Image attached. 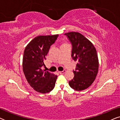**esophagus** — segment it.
Listing matches in <instances>:
<instances>
[{
    "mask_svg": "<svg viewBox=\"0 0 120 120\" xmlns=\"http://www.w3.org/2000/svg\"><path fill=\"white\" fill-rule=\"evenodd\" d=\"M65 72V70H63V71H59L58 73L59 74H64Z\"/></svg>",
    "mask_w": 120,
    "mask_h": 120,
    "instance_id": "1",
    "label": "esophagus"
}]
</instances>
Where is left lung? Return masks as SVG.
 <instances>
[{
	"label": "left lung",
	"mask_w": 120,
	"mask_h": 120,
	"mask_svg": "<svg viewBox=\"0 0 120 120\" xmlns=\"http://www.w3.org/2000/svg\"><path fill=\"white\" fill-rule=\"evenodd\" d=\"M72 45L71 57L78 62L73 70L74 77L69 85L76 91H82L92 84L98 74L99 62L97 51L92 42L81 34H64Z\"/></svg>",
	"instance_id": "obj_1"
}]
</instances>
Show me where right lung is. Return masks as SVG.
Segmentation results:
<instances>
[{"label": "right lung", "instance_id": "obj_1", "mask_svg": "<svg viewBox=\"0 0 120 120\" xmlns=\"http://www.w3.org/2000/svg\"><path fill=\"white\" fill-rule=\"evenodd\" d=\"M58 37L40 35L33 39L26 47L23 57V70L30 86L39 93H47L53 89L57 76L45 70L44 60L49 49Z\"/></svg>", "mask_w": 120, "mask_h": 120}]
</instances>
